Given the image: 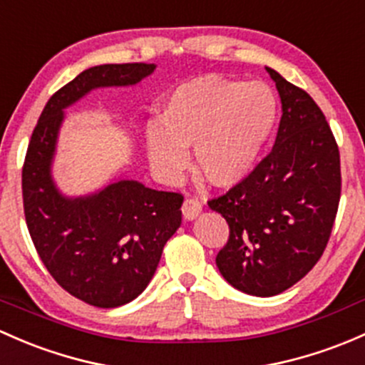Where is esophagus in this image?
Here are the masks:
<instances>
[{
  "label": "esophagus",
  "mask_w": 365,
  "mask_h": 365,
  "mask_svg": "<svg viewBox=\"0 0 365 365\" xmlns=\"http://www.w3.org/2000/svg\"><path fill=\"white\" fill-rule=\"evenodd\" d=\"M201 210H202L201 201H199V199H195V197L185 199V201H183V205H182V213H183V217L187 218V220H194V218L197 217L199 213H201Z\"/></svg>",
  "instance_id": "1"
}]
</instances>
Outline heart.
Returning <instances> with one entry per match:
<instances>
[{"label": "heart", "mask_w": 365, "mask_h": 365, "mask_svg": "<svg viewBox=\"0 0 365 365\" xmlns=\"http://www.w3.org/2000/svg\"><path fill=\"white\" fill-rule=\"evenodd\" d=\"M278 106L269 87L218 75L197 76L175 89L147 133V152L160 175L183 170L194 148V168L215 187L247 178L274 131Z\"/></svg>", "instance_id": "b5f03b06"}]
</instances>
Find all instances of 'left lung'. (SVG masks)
<instances>
[{"label":"left lung","mask_w":365,"mask_h":365,"mask_svg":"<svg viewBox=\"0 0 365 365\" xmlns=\"http://www.w3.org/2000/svg\"><path fill=\"white\" fill-rule=\"evenodd\" d=\"M283 115L273 150L208 206L225 218L217 267L234 289L269 297L320 260L341 197L339 148L312 96L267 68Z\"/></svg>","instance_id":"1"}]
</instances>
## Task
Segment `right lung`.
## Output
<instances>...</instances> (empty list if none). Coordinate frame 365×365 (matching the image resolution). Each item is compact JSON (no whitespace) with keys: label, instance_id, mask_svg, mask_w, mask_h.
<instances>
[{"label":"right lung","instance_id":"right-lung-1","mask_svg":"<svg viewBox=\"0 0 365 365\" xmlns=\"http://www.w3.org/2000/svg\"><path fill=\"white\" fill-rule=\"evenodd\" d=\"M153 68L101 64L61 87L38 118L22 166L24 217L41 262L68 294L96 308L128 304L147 289L182 224L183 195L120 180L91 197H63L51 180L57 131L63 110L91 89L133 86Z\"/></svg>","mask_w":365,"mask_h":365}]
</instances>
